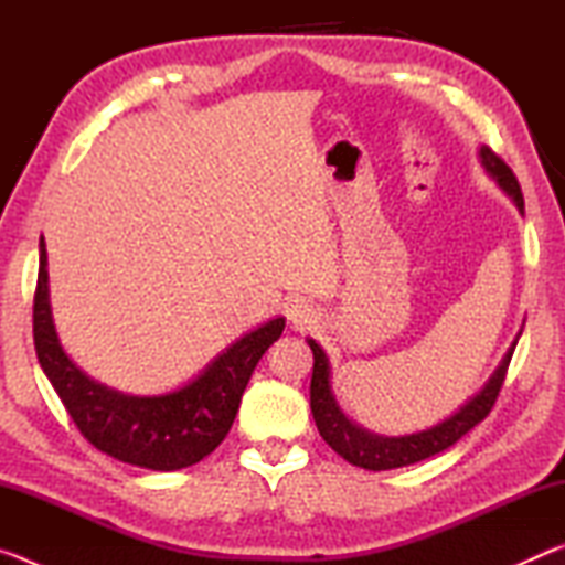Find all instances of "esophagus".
Listing matches in <instances>:
<instances>
[{"label": "esophagus", "mask_w": 565, "mask_h": 565, "mask_svg": "<svg viewBox=\"0 0 565 565\" xmlns=\"http://www.w3.org/2000/svg\"><path fill=\"white\" fill-rule=\"evenodd\" d=\"M289 319L296 329H306L309 323H313V311L306 303H291Z\"/></svg>", "instance_id": "34e87169"}]
</instances>
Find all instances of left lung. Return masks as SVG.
Wrapping results in <instances>:
<instances>
[{
    "label": "left lung",
    "instance_id": "obj_1",
    "mask_svg": "<svg viewBox=\"0 0 565 565\" xmlns=\"http://www.w3.org/2000/svg\"><path fill=\"white\" fill-rule=\"evenodd\" d=\"M478 157H481L483 169L495 179V184H499L505 194L513 199V204L519 206V212L523 214V194H521L519 179H515L511 167L489 147L478 149ZM519 337H515V341L511 343V349L505 351V356L499 363V369L493 371L489 384L478 391L471 401H466L454 416L444 418L441 424L426 428V431L408 434V436H376V434H369L366 428L356 426L353 420H349L347 414L339 408L337 398H333L331 369H329L327 353H323V349L317 341L309 339V347L313 351L311 414H313V420H317L319 434L341 458H347L349 463L359 468H369V471H388V468L411 466L416 461H424L428 456L441 454L444 448L454 446L458 438L466 436L476 424H481V420L491 414L495 398H499V391L503 386L505 371H509L513 349L515 343H519Z\"/></svg>",
    "mask_w": 565,
    "mask_h": 565
}]
</instances>
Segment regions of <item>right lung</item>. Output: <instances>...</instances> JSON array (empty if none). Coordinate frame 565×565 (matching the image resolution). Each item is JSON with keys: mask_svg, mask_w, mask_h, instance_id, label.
<instances>
[{"mask_svg": "<svg viewBox=\"0 0 565 565\" xmlns=\"http://www.w3.org/2000/svg\"><path fill=\"white\" fill-rule=\"evenodd\" d=\"M284 319L244 333L186 386L161 396H129L89 379L66 356L50 306L44 238L34 291V349L46 379L87 441L117 461L179 471L199 463L224 441L244 388L266 349L281 337Z\"/></svg>", "mask_w": 565, "mask_h": 565, "instance_id": "1", "label": "right lung"}]
</instances>
